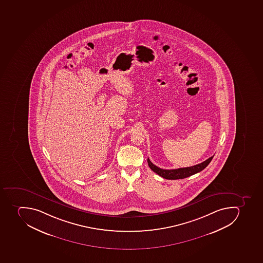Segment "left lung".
<instances>
[{"label": "left lung", "mask_w": 263, "mask_h": 263, "mask_svg": "<svg viewBox=\"0 0 263 263\" xmlns=\"http://www.w3.org/2000/svg\"><path fill=\"white\" fill-rule=\"evenodd\" d=\"M214 156L205 160L201 163L197 164L193 166H189V167L178 168V169H172V170H165V169H161V168L157 167L155 166L154 164L152 161L147 159L148 166L149 167L156 172L157 174L159 175L160 177H163L168 180H177V179H183L185 177H191L192 175L196 174L197 172H200L201 171L205 169L208 166V164L211 162L212 158Z\"/></svg>", "instance_id": "1"}]
</instances>
